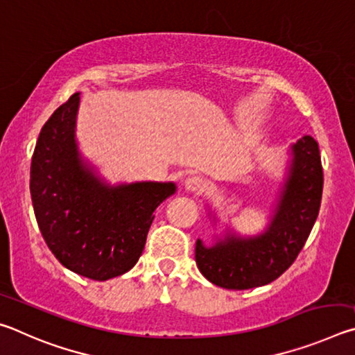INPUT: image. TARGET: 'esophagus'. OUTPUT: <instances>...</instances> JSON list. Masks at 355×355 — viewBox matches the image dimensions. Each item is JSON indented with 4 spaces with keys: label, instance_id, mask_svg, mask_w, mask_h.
Instances as JSON below:
<instances>
[{
    "label": "esophagus",
    "instance_id": "34e87169",
    "mask_svg": "<svg viewBox=\"0 0 355 355\" xmlns=\"http://www.w3.org/2000/svg\"><path fill=\"white\" fill-rule=\"evenodd\" d=\"M184 188L191 192H200L203 188H205V182H203V178L200 177L191 175L184 180Z\"/></svg>",
    "mask_w": 355,
    "mask_h": 355
}]
</instances>
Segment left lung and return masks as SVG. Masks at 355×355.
Returning a JSON list of instances; mask_svg holds the SVG:
<instances>
[{
    "label": "left lung",
    "instance_id": "1",
    "mask_svg": "<svg viewBox=\"0 0 355 355\" xmlns=\"http://www.w3.org/2000/svg\"><path fill=\"white\" fill-rule=\"evenodd\" d=\"M293 155L290 178L264 235L252 239L230 235L213 248H205L197 239V266L211 284L227 290L271 284L302 250L320 213L324 177L320 147L313 137L299 139Z\"/></svg>",
    "mask_w": 355,
    "mask_h": 355
}]
</instances>
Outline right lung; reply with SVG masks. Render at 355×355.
Returning <instances> with one entry per match:
<instances>
[{
    "label": "right lung",
    "mask_w": 355,
    "mask_h": 355,
    "mask_svg": "<svg viewBox=\"0 0 355 355\" xmlns=\"http://www.w3.org/2000/svg\"><path fill=\"white\" fill-rule=\"evenodd\" d=\"M80 94L46 120L31 159L29 191L48 249L83 277L107 280L135 266L153 211L175 192L173 183L107 188L84 167L73 139Z\"/></svg>",
    "instance_id": "right-lung-1"
}]
</instances>
